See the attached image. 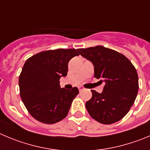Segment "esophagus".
Returning a JSON list of instances; mask_svg holds the SVG:
<instances>
[{
  "instance_id": "obj_1",
  "label": "esophagus",
  "mask_w": 150,
  "mask_h": 150,
  "mask_svg": "<svg viewBox=\"0 0 150 150\" xmlns=\"http://www.w3.org/2000/svg\"><path fill=\"white\" fill-rule=\"evenodd\" d=\"M84 90V88L83 87H79V92H81V91H82Z\"/></svg>"
}]
</instances>
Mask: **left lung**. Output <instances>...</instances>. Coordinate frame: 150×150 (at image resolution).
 <instances>
[{
  "instance_id": "obj_1",
  "label": "left lung",
  "mask_w": 150,
  "mask_h": 150,
  "mask_svg": "<svg viewBox=\"0 0 150 150\" xmlns=\"http://www.w3.org/2000/svg\"><path fill=\"white\" fill-rule=\"evenodd\" d=\"M94 66V77L105 82L101 93L91 90L85 107L93 119L105 125L119 122L129 112L138 91V76L132 62L121 53L102 45L79 48Z\"/></svg>"
}]
</instances>
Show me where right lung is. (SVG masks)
Here are the masks:
<instances>
[{"label": "right lung", "instance_id": "add662e5", "mask_svg": "<svg viewBox=\"0 0 150 150\" xmlns=\"http://www.w3.org/2000/svg\"><path fill=\"white\" fill-rule=\"evenodd\" d=\"M78 55L74 48H59L42 51L25 61L19 76L20 94L36 120L51 125L67 116L79 90L60 88L59 79L67 76L68 62Z\"/></svg>", "mask_w": 150, "mask_h": 150}]
</instances>
